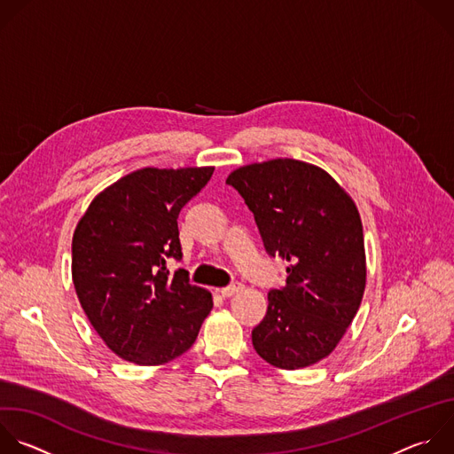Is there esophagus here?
Listing matches in <instances>:
<instances>
[{
    "label": "esophagus",
    "mask_w": 454,
    "mask_h": 454,
    "mask_svg": "<svg viewBox=\"0 0 454 454\" xmlns=\"http://www.w3.org/2000/svg\"><path fill=\"white\" fill-rule=\"evenodd\" d=\"M242 288H244V286H242V283H231V285H228V286H224V288H221L219 292H221V295H223V297H231V295L239 294Z\"/></svg>",
    "instance_id": "34e87169"
}]
</instances>
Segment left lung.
Masks as SVG:
<instances>
[{
    "label": "left lung",
    "mask_w": 454,
    "mask_h": 454,
    "mask_svg": "<svg viewBox=\"0 0 454 454\" xmlns=\"http://www.w3.org/2000/svg\"><path fill=\"white\" fill-rule=\"evenodd\" d=\"M254 215L270 256L288 262L286 285L267 294L253 330L254 351L285 371L330 356L351 326L365 292L367 263L360 212L319 166L272 159L230 173Z\"/></svg>",
    "instance_id": "1"
}]
</instances>
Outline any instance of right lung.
Here are the masks:
<instances>
[{
    "label": "right lung",
    "mask_w": 454,
    "mask_h": 454,
    "mask_svg": "<svg viewBox=\"0 0 454 454\" xmlns=\"http://www.w3.org/2000/svg\"><path fill=\"white\" fill-rule=\"evenodd\" d=\"M212 166L133 171L89 205L73 233L71 274L80 305L119 358L164 365L196 342L214 301L191 285L182 258L180 210L208 184Z\"/></svg>",
    "instance_id": "1"
}]
</instances>
